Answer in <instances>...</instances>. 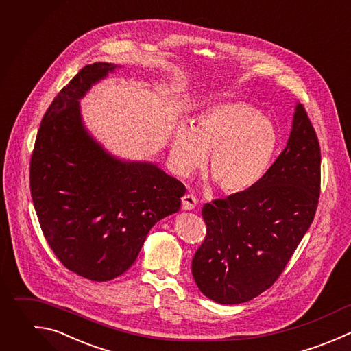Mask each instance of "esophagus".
I'll return each mask as SVG.
<instances>
[{
	"label": "esophagus",
	"mask_w": 351,
	"mask_h": 351,
	"mask_svg": "<svg viewBox=\"0 0 351 351\" xmlns=\"http://www.w3.org/2000/svg\"><path fill=\"white\" fill-rule=\"evenodd\" d=\"M197 206V199L193 195H185L182 197V210L184 211H191Z\"/></svg>",
	"instance_id": "34e87169"
}]
</instances>
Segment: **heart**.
<instances>
[{
	"label": "heart",
	"mask_w": 351,
	"mask_h": 351,
	"mask_svg": "<svg viewBox=\"0 0 351 351\" xmlns=\"http://www.w3.org/2000/svg\"><path fill=\"white\" fill-rule=\"evenodd\" d=\"M278 148L273 123L251 104L228 101L197 114L193 126L180 123L170 143L173 170L188 177L206 163L222 192L241 193L267 173Z\"/></svg>",
	"instance_id": "heart-1"
}]
</instances>
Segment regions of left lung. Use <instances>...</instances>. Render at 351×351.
Here are the masks:
<instances>
[{"label":"left lung","instance_id":"obj_1","mask_svg":"<svg viewBox=\"0 0 351 351\" xmlns=\"http://www.w3.org/2000/svg\"><path fill=\"white\" fill-rule=\"evenodd\" d=\"M319 165L315 132L296 103L287 145L265 177L248 191L203 206L207 234L192 261L202 293L237 304L278 278L313 222Z\"/></svg>","mask_w":351,"mask_h":351}]
</instances>
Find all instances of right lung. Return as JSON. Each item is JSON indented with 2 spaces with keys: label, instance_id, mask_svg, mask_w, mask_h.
Wrapping results in <instances>:
<instances>
[{
  "label": "right lung",
  "instance_id": "add662e5",
  "mask_svg": "<svg viewBox=\"0 0 351 351\" xmlns=\"http://www.w3.org/2000/svg\"><path fill=\"white\" fill-rule=\"evenodd\" d=\"M122 66L84 67L49 106L36 140L30 188L55 255L92 281L123 274L152 226L178 213L185 186L156 163L111 154L86 128L81 100Z\"/></svg>",
  "mask_w": 351,
  "mask_h": 351
}]
</instances>
